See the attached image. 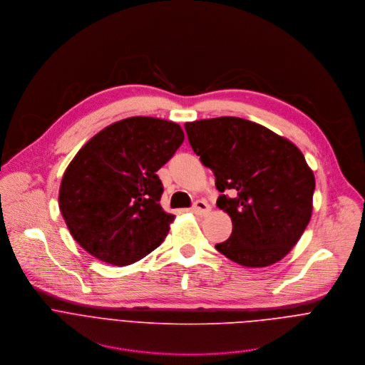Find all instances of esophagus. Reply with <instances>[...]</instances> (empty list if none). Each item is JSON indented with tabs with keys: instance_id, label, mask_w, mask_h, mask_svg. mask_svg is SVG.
Wrapping results in <instances>:
<instances>
[{
	"instance_id": "obj_1",
	"label": "esophagus",
	"mask_w": 365,
	"mask_h": 365,
	"mask_svg": "<svg viewBox=\"0 0 365 365\" xmlns=\"http://www.w3.org/2000/svg\"><path fill=\"white\" fill-rule=\"evenodd\" d=\"M191 211H192L194 214H197V215H205V214L210 212V205H208L207 201L198 200V201H195L194 205L191 207Z\"/></svg>"
}]
</instances>
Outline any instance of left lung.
<instances>
[{
	"instance_id": "left-lung-1",
	"label": "left lung",
	"mask_w": 365,
	"mask_h": 365,
	"mask_svg": "<svg viewBox=\"0 0 365 365\" xmlns=\"http://www.w3.org/2000/svg\"><path fill=\"white\" fill-rule=\"evenodd\" d=\"M188 141L215 175L217 207L232 221L215 248L244 267H268L298 242L312 212L315 178L287 138L238 117L185 123ZM235 194L231 199L227 192Z\"/></svg>"
}]
</instances>
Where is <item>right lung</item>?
<instances>
[{"label": "right lung", "instance_id": "right-lung-1", "mask_svg": "<svg viewBox=\"0 0 365 365\" xmlns=\"http://www.w3.org/2000/svg\"><path fill=\"white\" fill-rule=\"evenodd\" d=\"M175 123L131 117L96 134L67 167L58 205L74 240L96 258L130 265L167 237L174 215L160 205L155 174L180 148Z\"/></svg>", "mask_w": 365, "mask_h": 365}]
</instances>
